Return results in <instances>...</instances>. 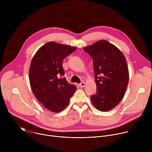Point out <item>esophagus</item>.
I'll return each instance as SVG.
<instances>
[{"instance_id": "34e87169", "label": "esophagus", "mask_w": 152, "mask_h": 152, "mask_svg": "<svg viewBox=\"0 0 152 152\" xmlns=\"http://www.w3.org/2000/svg\"><path fill=\"white\" fill-rule=\"evenodd\" d=\"M85 82H82V83L79 84V86H80V88H83V87H84V86H85Z\"/></svg>"}]
</instances>
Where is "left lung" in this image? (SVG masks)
I'll list each match as a JSON object with an SVG mask.
<instances>
[{"label":"left lung","mask_w":152,"mask_h":152,"mask_svg":"<svg viewBox=\"0 0 152 152\" xmlns=\"http://www.w3.org/2000/svg\"><path fill=\"white\" fill-rule=\"evenodd\" d=\"M83 49L93 59L97 91L91 96V102L98 110L110 111L120 102L128 85L126 58L116 46L104 39Z\"/></svg>","instance_id":"left-lung-1"}]
</instances>
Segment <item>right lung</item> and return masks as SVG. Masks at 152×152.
<instances>
[{
  "mask_svg": "<svg viewBox=\"0 0 152 152\" xmlns=\"http://www.w3.org/2000/svg\"><path fill=\"white\" fill-rule=\"evenodd\" d=\"M76 50L75 47L51 41L41 47L32 59L29 72L32 91L52 112L64 110L77 88L61 77L64 75L63 59Z\"/></svg>",
  "mask_w": 152,
  "mask_h": 152,
  "instance_id": "add662e5",
  "label": "right lung"
}]
</instances>
